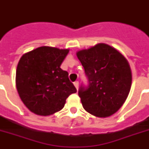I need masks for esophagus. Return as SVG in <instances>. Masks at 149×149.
Returning <instances> with one entry per match:
<instances>
[{
    "label": "esophagus",
    "mask_w": 149,
    "mask_h": 149,
    "mask_svg": "<svg viewBox=\"0 0 149 149\" xmlns=\"http://www.w3.org/2000/svg\"><path fill=\"white\" fill-rule=\"evenodd\" d=\"M73 84H74V86H75V87L77 88V90H78V88H79V82L76 81V82H74Z\"/></svg>",
    "instance_id": "1"
}]
</instances>
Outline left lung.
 Masks as SVG:
<instances>
[{
  "label": "left lung",
  "instance_id": "1",
  "mask_svg": "<svg viewBox=\"0 0 149 149\" xmlns=\"http://www.w3.org/2000/svg\"><path fill=\"white\" fill-rule=\"evenodd\" d=\"M77 56L88 77V87L80 86L79 96L88 113L106 118L121 107L129 94L132 75L129 63L111 45L99 43Z\"/></svg>",
  "mask_w": 149,
  "mask_h": 149
}]
</instances>
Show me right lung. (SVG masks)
Wrapping results in <instances>:
<instances>
[{"instance_id": "add662e5", "label": "right lung", "mask_w": 149, "mask_h": 149, "mask_svg": "<svg viewBox=\"0 0 149 149\" xmlns=\"http://www.w3.org/2000/svg\"><path fill=\"white\" fill-rule=\"evenodd\" d=\"M69 49L42 46L24 54L16 70V88L22 101L37 115L49 116L64 107L77 92L60 65Z\"/></svg>"}]
</instances>
